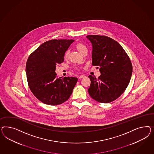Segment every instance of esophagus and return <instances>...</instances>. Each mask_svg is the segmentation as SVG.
<instances>
[{
    "mask_svg": "<svg viewBox=\"0 0 154 154\" xmlns=\"http://www.w3.org/2000/svg\"><path fill=\"white\" fill-rule=\"evenodd\" d=\"M85 77H86V76H85V75H81L79 76V79H84Z\"/></svg>",
    "mask_w": 154,
    "mask_h": 154,
    "instance_id": "obj_1",
    "label": "esophagus"
}]
</instances>
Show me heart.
Segmentation results:
<instances>
[{
    "mask_svg": "<svg viewBox=\"0 0 154 154\" xmlns=\"http://www.w3.org/2000/svg\"><path fill=\"white\" fill-rule=\"evenodd\" d=\"M75 49H76L79 52L80 54H83L84 52L88 51L86 47L84 45H83V44L81 43H77V44L75 45ZM69 51H66L65 52V54H64V58H65V59L68 58V55H69Z\"/></svg>",
    "mask_w": 154,
    "mask_h": 154,
    "instance_id": "b5f03b06",
    "label": "heart"
}]
</instances>
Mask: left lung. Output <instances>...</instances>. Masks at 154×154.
Here are the masks:
<instances>
[{
    "mask_svg": "<svg viewBox=\"0 0 154 154\" xmlns=\"http://www.w3.org/2000/svg\"><path fill=\"white\" fill-rule=\"evenodd\" d=\"M86 38L93 47L92 65L99 66L101 74L98 79L89 75V95L98 102H111L129 85L133 69L131 60L121 45L112 38L98 35Z\"/></svg>",
    "mask_w": 154,
    "mask_h": 154,
    "instance_id": "obj_1",
    "label": "left lung"
}]
</instances>
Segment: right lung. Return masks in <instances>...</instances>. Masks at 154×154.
<instances>
[{
	"label": "right lung",
	"instance_id": "right-lung-1",
	"mask_svg": "<svg viewBox=\"0 0 154 154\" xmlns=\"http://www.w3.org/2000/svg\"><path fill=\"white\" fill-rule=\"evenodd\" d=\"M73 39H52L43 43L29 56L26 64L28 85L34 96L42 103L56 106L71 95L77 78H57V64L64 60V54Z\"/></svg>",
	"mask_w": 154,
	"mask_h": 154
}]
</instances>
